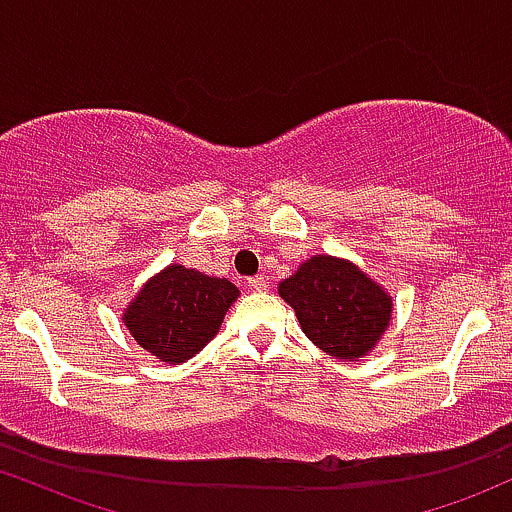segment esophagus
<instances>
[{"instance_id": "esophagus-1", "label": "esophagus", "mask_w": 512, "mask_h": 512, "mask_svg": "<svg viewBox=\"0 0 512 512\" xmlns=\"http://www.w3.org/2000/svg\"><path fill=\"white\" fill-rule=\"evenodd\" d=\"M246 285H249V290H254V292H263L266 290V278H263V275H254V278H249L246 280Z\"/></svg>"}]
</instances>
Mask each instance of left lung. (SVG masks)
I'll use <instances>...</instances> for the list:
<instances>
[{
    "instance_id": "8db88e82",
    "label": "left lung",
    "mask_w": 512,
    "mask_h": 512,
    "mask_svg": "<svg viewBox=\"0 0 512 512\" xmlns=\"http://www.w3.org/2000/svg\"><path fill=\"white\" fill-rule=\"evenodd\" d=\"M309 341L338 360L372 350L392 319V297L353 263L312 256L278 287Z\"/></svg>"
}]
</instances>
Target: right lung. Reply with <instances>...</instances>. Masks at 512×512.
<instances>
[{
    "mask_svg": "<svg viewBox=\"0 0 512 512\" xmlns=\"http://www.w3.org/2000/svg\"><path fill=\"white\" fill-rule=\"evenodd\" d=\"M237 297V285L225 278L169 266L142 287L123 319L147 353L176 365L208 346Z\"/></svg>",
    "mask_w": 512,
    "mask_h": 512,
    "instance_id": "obj_1",
    "label": "right lung"
}]
</instances>
